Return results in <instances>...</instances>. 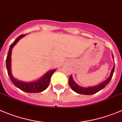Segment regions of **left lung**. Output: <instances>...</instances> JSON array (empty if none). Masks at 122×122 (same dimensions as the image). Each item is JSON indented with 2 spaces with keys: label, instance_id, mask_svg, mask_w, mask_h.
Instances as JSON below:
<instances>
[{
  "label": "left lung",
  "instance_id": "1",
  "mask_svg": "<svg viewBox=\"0 0 122 122\" xmlns=\"http://www.w3.org/2000/svg\"><path fill=\"white\" fill-rule=\"evenodd\" d=\"M112 58L114 59V56H113V55L112 53ZM114 68H115V65H114L113 66L111 72L110 73V76L108 77V78L106 79L105 81H104L103 82L101 83L100 84H98V85L94 86H91V87H82V86H80L78 84H76L75 82L73 80V77H72V75L70 76L69 79V84L70 86V87L72 88V89L73 90L74 92L78 93V94H83V95H92V94H95V93L98 92L100 91H101L102 89H103V88H105L106 87V86L107 85L108 83H109V81L111 80L112 77L113 73L114 72Z\"/></svg>",
  "mask_w": 122,
  "mask_h": 122
}]
</instances>
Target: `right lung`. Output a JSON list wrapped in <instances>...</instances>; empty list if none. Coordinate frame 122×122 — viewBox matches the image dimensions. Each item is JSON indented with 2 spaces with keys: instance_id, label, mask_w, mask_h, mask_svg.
<instances>
[{
  "instance_id": "obj_1",
  "label": "right lung",
  "mask_w": 122,
  "mask_h": 122,
  "mask_svg": "<svg viewBox=\"0 0 122 122\" xmlns=\"http://www.w3.org/2000/svg\"><path fill=\"white\" fill-rule=\"evenodd\" d=\"M25 36V35H22L17 37L16 40L11 44L10 47L9 51L8 53L6 60V66L8 74L9 77L10 78V80L12 83L15 84L17 88H19L21 91L28 93L41 92L48 87L49 84H50L51 75L55 72L56 69H52V70L49 71L47 72H46L43 76H42V77L39 78L38 80L29 82L23 81H20V80L15 78L11 73V62L12 49L14 47V46L19 41Z\"/></svg>"
}]
</instances>
